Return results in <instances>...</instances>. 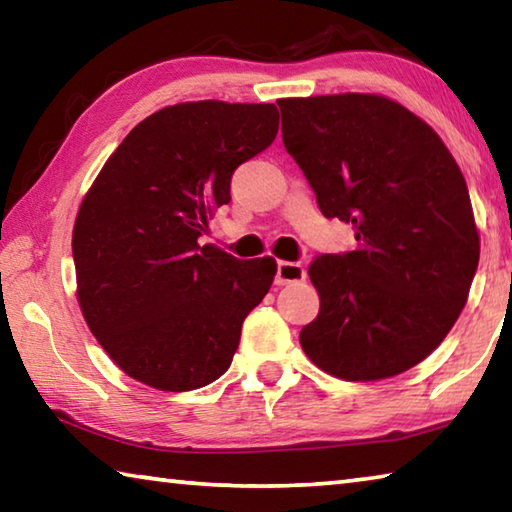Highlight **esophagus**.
<instances>
[{
    "label": "esophagus",
    "instance_id": "esophagus-1",
    "mask_svg": "<svg viewBox=\"0 0 512 512\" xmlns=\"http://www.w3.org/2000/svg\"><path fill=\"white\" fill-rule=\"evenodd\" d=\"M307 277L305 266L298 262H277V271H275V284H293V282H302Z\"/></svg>",
    "mask_w": 512,
    "mask_h": 512
}]
</instances>
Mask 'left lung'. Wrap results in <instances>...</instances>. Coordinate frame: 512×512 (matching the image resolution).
Listing matches in <instances>:
<instances>
[{
	"instance_id": "left-lung-1",
	"label": "left lung",
	"mask_w": 512,
	"mask_h": 512,
	"mask_svg": "<svg viewBox=\"0 0 512 512\" xmlns=\"http://www.w3.org/2000/svg\"><path fill=\"white\" fill-rule=\"evenodd\" d=\"M282 142L327 219L357 248L320 255L309 277L320 311L300 345L320 370L386 379L438 348L479 266L470 194L429 124L377 94L280 99ZM288 126H283V119Z\"/></svg>"
}]
</instances>
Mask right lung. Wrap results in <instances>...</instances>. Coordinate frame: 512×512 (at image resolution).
<instances>
[{
	"label": "right lung",
	"instance_id": "obj_1",
	"mask_svg": "<svg viewBox=\"0 0 512 512\" xmlns=\"http://www.w3.org/2000/svg\"><path fill=\"white\" fill-rule=\"evenodd\" d=\"M273 103L189 101L140 121L103 164L72 235L76 298L101 348L158 391H194L230 368L275 259L198 239L230 203L241 162L273 144Z\"/></svg>",
	"mask_w": 512,
	"mask_h": 512
}]
</instances>
